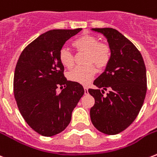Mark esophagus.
<instances>
[{"instance_id":"34e87169","label":"esophagus","mask_w":157,"mask_h":157,"mask_svg":"<svg viewBox=\"0 0 157 157\" xmlns=\"http://www.w3.org/2000/svg\"><path fill=\"white\" fill-rule=\"evenodd\" d=\"M84 90H85V94H88V88L86 86H84Z\"/></svg>"}]
</instances>
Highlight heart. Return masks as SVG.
Masks as SVG:
<instances>
[{
    "label": "heart",
    "instance_id": "heart-1",
    "mask_svg": "<svg viewBox=\"0 0 157 157\" xmlns=\"http://www.w3.org/2000/svg\"><path fill=\"white\" fill-rule=\"evenodd\" d=\"M72 46L79 51L86 52V66L76 67L67 74V78L71 81L86 85L94 78L96 73V67H105L109 62L111 50L109 45L104 43H99L97 38L92 35H83L72 42ZM58 59L65 68L70 69L74 65L72 53L66 48H61L58 53Z\"/></svg>",
    "mask_w": 157,
    "mask_h": 157
}]
</instances>
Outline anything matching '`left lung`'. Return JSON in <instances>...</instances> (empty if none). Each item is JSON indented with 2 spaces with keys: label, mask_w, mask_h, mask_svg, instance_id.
Instances as JSON below:
<instances>
[{
  "label": "left lung",
  "mask_w": 157,
  "mask_h": 157,
  "mask_svg": "<svg viewBox=\"0 0 157 157\" xmlns=\"http://www.w3.org/2000/svg\"><path fill=\"white\" fill-rule=\"evenodd\" d=\"M102 33L111 50L109 62L89 89L94 98L90 114L93 125L108 135L118 134L134 121L147 93V71L142 54L130 40L112 28L91 29ZM100 88L110 89L106 97Z\"/></svg>",
  "instance_id": "obj_1"
}]
</instances>
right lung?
<instances>
[{"instance_id":"obj_1","label":"right lung","mask_w":157,"mask_h":157,"mask_svg":"<svg viewBox=\"0 0 157 157\" xmlns=\"http://www.w3.org/2000/svg\"><path fill=\"white\" fill-rule=\"evenodd\" d=\"M82 29H52L33 40L20 54L14 76V94L21 115L31 128L44 137L63 132L85 93L83 86L68 81L58 53L66 41ZM60 85L66 87L59 95Z\"/></svg>"}]
</instances>
